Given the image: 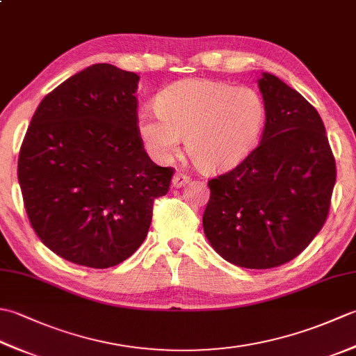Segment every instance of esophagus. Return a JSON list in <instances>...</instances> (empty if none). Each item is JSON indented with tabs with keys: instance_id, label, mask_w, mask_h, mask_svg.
Masks as SVG:
<instances>
[{
	"instance_id": "obj_1",
	"label": "esophagus",
	"mask_w": 356,
	"mask_h": 356,
	"mask_svg": "<svg viewBox=\"0 0 356 356\" xmlns=\"http://www.w3.org/2000/svg\"><path fill=\"white\" fill-rule=\"evenodd\" d=\"M188 182H190V176H188V174L180 172V171H177L176 174H174V177H172V186L180 188V186L186 185Z\"/></svg>"
}]
</instances>
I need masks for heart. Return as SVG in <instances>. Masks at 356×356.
<instances>
[{
  "mask_svg": "<svg viewBox=\"0 0 356 356\" xmlns=\"http://www.w3.org/2000/svg\"><path fill=\"white\" fill-rule=\"evenodd\" d=\"M266 118V104L251 87L185 79L159 93L157 111H140L139 133L159 161H168L186 136L193 162L213 172L231 168L251 153Z\"/></svg>",
  "mask_w": 356,
  "mask_h": 356,
  "instance_id": "1",
  "label": "heart"
}]
</instances>
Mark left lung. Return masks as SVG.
I'll use <instances>...</instances> for the list:
<instances>
[{
    "label": "left lung",
    "mask_w": 356,
    "mask_h": 356,
    "mask_svg": "<svg viewBox=\"0 0 356 356\" xmlns=\"http://www.w3.org/2000/svg\"><path fill=\"white\" fill-rule=\"evenodd\" d=\"M259 87L261 140L236 168L208 180L203 231L225 260L270 269L300 255L327 220L335 157L314 105L274 74Z\"/></svg>",
    "instance_id": "8db88e82"
}]
</instances>
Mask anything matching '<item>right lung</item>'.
I'll return each instance as SVG.
<instances>
[{"label": "right lung", "instance_id": "add662e5", "mask_svg": "<svg viewBox=\"0 0 356 356\" xmlns=\"http://www.w3.org/2000/svg\"><path fill=\"white\" fill-rule=\"evenodd\" d=\"M139 76L95 64L38 105L18 157V182L36 236L81 266L105 269L145 240L174 168L157 166L138 125Z\"/></svg>", "mask_w": 356, "mask_h": 356}]
</instances>
